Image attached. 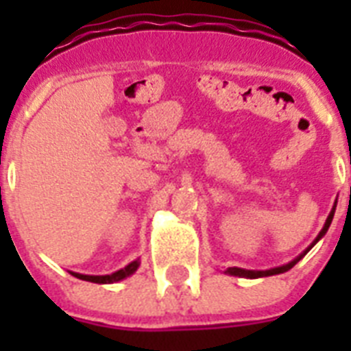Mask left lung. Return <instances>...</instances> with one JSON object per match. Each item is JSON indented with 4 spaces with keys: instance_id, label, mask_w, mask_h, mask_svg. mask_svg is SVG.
<instances>
[{
    "instance_id": "8db88e82",
    "label": "left lung",
    "mask_w": 351,
    "mask_h": 351,
    "mask_svg": "<svg viewBox=\"0 0 351 351\" xmlns=\"http://www.w3.org/2000/svg\"><path fill=\"white\" fill-rule=\"evenodd\" d=\"M334 213H336V206L332 207V210H330V214H328V216H327V219H325V225H324V228H322V230H320V234L316 235V239H315V241H313V243L309 244V246L306 247V250H304L302 253H300V255L297 256V258H293V260H291V262L285 263V265H281V267L267 269V271H250V269H241V267H228V269H226V271H225V274H228V276H237V278H247V280H256V278H267V276H274V274H283V272L290 271V269L293 267V265H295V263L299 262V260H302V258H304V255H306V253H308V251L311 250V247L315 246V244L318 243V241H320V239L324 237L325 234H327L328 226H330V223H332Z\"/></svg>"
}]
</instances>
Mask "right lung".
<instances>
[{
  "instance_id": "1",
  "label": "right lung",
  "mask_w": 351,
  "mask_h": 351,
  "mask_svg": "<svg viewBox=\"0 0 351 351\" xmlns=\"http://www.w3.org/2000/svg\"><path fill=\"white\" fill-rule=\"evenodd\" d=\"M138 265H141V262L137 260H133L132 263H128L126 267L119 269V271L112 272V274H105V276H89V274H79V272H71V276H75V278H79V280H84V281H89V283H98V285H110V283H117V281L125 280V278H128V276H132L133 272L137 271Z\"/></svg>"
}]
</instances>
